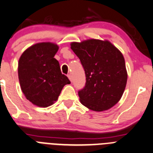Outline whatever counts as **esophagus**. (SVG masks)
Listing matches in <instances>:
<instances>
[{
  "label": "esophagus",
  "instance_id": "34e87169",
  "mask_svg": "<svg viewBox=\"0 0 153 153\" xmlns=\"http://www.w3.org/2000/svg\"><path fill=\"white\" fill-rule=\"evenodd\" d=\"M68 78H69V79L71 81H72V76H71V74H68Z\"/></svg>",
  "mask_w": 153,
  "mask_h": 153
}]
</instances>
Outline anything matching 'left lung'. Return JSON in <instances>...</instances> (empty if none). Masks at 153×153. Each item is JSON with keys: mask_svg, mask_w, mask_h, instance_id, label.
Returning a JSON list of instances; mask_svg holds the SVG:
<instances>
[{"mask_svg": "<svg viewBox=\"0 0 153 153\" xmlns=\"http://www.w3.org/2000/svg\"><path fill=\"white\" fill-rule=\"evenodd\" d=\"M71 48L85 74V87L78 91L81 104L97 112L109 110L117 104L128 78L121 52L108 40L95 39L73 42Z\"/></svg>", "mask_w": 153, "mask_h": 153, "instance_id": "obj_1", "label": "left lung"}]
</instances>
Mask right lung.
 <instances>
[{
	"instance_id": "obj_1",
	"label": "right lung",
	"mask_w": 153,
	"mask_h": 153,
	"mask_svg": "<svg viewBox=\"0 0 153 153\" xmlns=\"http://www.w3.org/2000/svg\"><path fill=\"white\" fill-rule=\"evenodd\" d=\"M58 50L59 46L55 43H36L26 49L19 60L22 91L29 101L38 107L53 104L63 87L71 83L54 58Z\"/></svg>"
}]
</instances>
